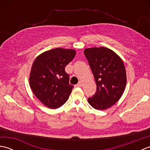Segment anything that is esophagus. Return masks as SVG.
<instances>
[{
	"mask_svg": "<svg viewBox=\"0 0 150 150\" xmlns=\"http://www.w3.org/2000/svg\"><path fill=\"white\" fill-rule=\"evenodd\" d=\"M77 86H78V87H81L82 86V82L81 81L79 82V83L77 84Z\"/></svg>",
	"mask_w": 150,
	"mask_h": 150,
	"instance_id": "34e87169",
	"label": "esophagus"
}]
</instances>
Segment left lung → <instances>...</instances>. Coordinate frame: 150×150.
<instances>
[{"label":"left lung","mask_w":150,"mask_h":150,"mask_svg":"<svg viewBox=\"0 0 150 150\" xmlns=\"http://www.w3.org/2000/svg\"><path fill=\"white\" fill-rule=\"evenodd\" d=\"M84 53L97 85L96 93L88 101L95 109L104 110L122 97L126 85L125 66L120 57L107 47L86 48Z\"/></svg>","instance_id":"obj_1"}]
</instances>
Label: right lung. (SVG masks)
<instances>
[{
  "label": "right lung",
  "instance_id": "right-lung-1",
  "mask_svg": "<svg viewBox=\"0 0 150 150\" xmlns=\"http://www.w3.org/2000/svg\"><path fill=\"white\" fill-rule=\"evenodd\" d=\"M73 49L55 48L41 53L31 67L30 86L34 95L44 105L56 109L68 100L73 88L65 67L74 59Z\"/></svg>",
  "mask_w": 150,
  "mask_h": 150
}]
</instances>
